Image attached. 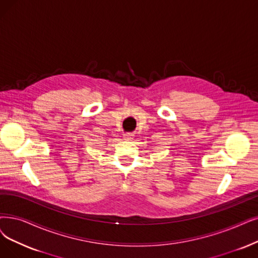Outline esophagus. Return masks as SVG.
<instances>
[{"label":"esophagus","mask_w":258,"mask_h":258,"mask_svg":"<svg viewBox=\"0 0 258 258\" xmlns=\"http://www.w3.org/2000/svg\"><path fill=\"white\" fill-rule=\"evenodd\" d=\"M123 138H125V140H132V135L131 133H125V135H123Z\"/></svg>","instance_id":"esophagus-1"}]
</instances>
